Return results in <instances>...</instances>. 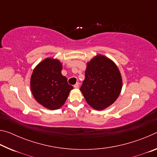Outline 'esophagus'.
Wrapping results in <instances>:
<instances>
[{"mask_svg":"<svg viewBox=\"0 0 157 157\" xmlns=\"http://www.w3.org/2000/svg\"><path fill=\"white\" fill-rule=\"evenodd\" d=\"M74 88L75 89H78L79 88V83H77L74 85Z\"/></svg>","mask_w":157,"mask_h":157,"instance_id":"obj_1","label":"esophagus"}]
</instances>
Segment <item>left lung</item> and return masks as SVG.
<instances>
[{
	"label": "left lung",
	"mask_w": 157,
	"mask_h": 157,
	"mask_svg": "<svg viewBox=\"0 0 157 157\" xmlns=\"http://www.w3.org/2000/svg\"><path fill=\"white\" fill-rule=\"evenodd\" d=\"M121 89L120 71L112 61L98 55L87 63L80 91L91 107L97 110L108 107L115 102Z\"/></svg>",
	"instance_id": "1"
}]
</instances>
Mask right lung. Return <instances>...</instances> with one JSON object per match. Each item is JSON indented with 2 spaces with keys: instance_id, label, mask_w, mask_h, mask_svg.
<instances>
[{
  "instance_id": "1",
  "label": "right lung",
  "mask_w": 157,
  "mask_h": 157,
  "mask_svg": "<svg viewBox=\"0 0 157 157\" xmlns=\"http://www.w3.org/2000/svg\"><path fill=\"white\" fill-rule=\"evenodd\" d=\"M62 69L59 61L47 58L36 66L31 77L33 96L39 104L51 110L62 107L73 89L62 75Z\"/></svg>"
}]
</instances>
